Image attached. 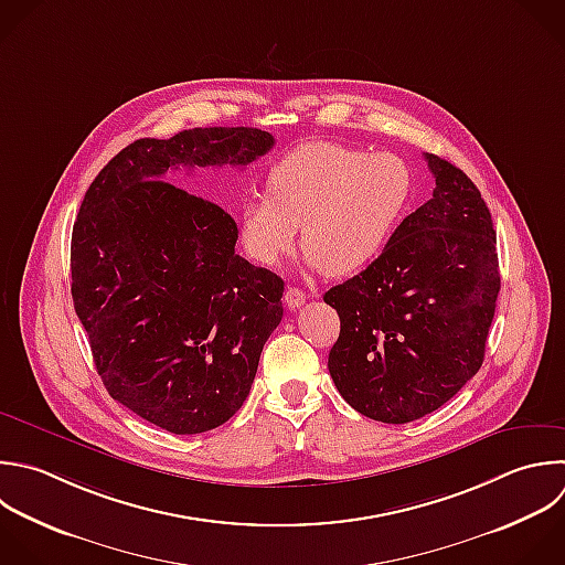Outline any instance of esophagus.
Instances as JSON below:
<instances>
[{"instance_id": "1", "label": "esophagus", "mask_w": 565, "mask_h": 565, "mask_svg": "<svg viewBox=\"0 0 565 565\" xmlns=\"http://www.w3.org/2000/svg\"><path fill=\"white\" fill-rule=\"evenodd\" d=\"M305 300H307V294H305L302 289H298V287H287V291H285V302H287L289 309H298L300 305H305Z\"/></svg>"}]
</instances>
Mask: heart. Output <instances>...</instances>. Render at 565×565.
<instances>
[{
  "instance_id": "obj_1",
  "label": "heart",
  "mask_w": 565,
  "mask_h": 565,
  "mask_svg": "<svg viewBox=\"0 0 565 565\" xmlns=\"http://www.w3.org/2000/svg\"><path fill=\"white\" fill-rule=\"evenodd\" d=\"M269 194L241 205L238 234L245 252L274 267L302 247L311 267L342 278L366 269L388 245L411 196L413 172L391 152L342 143H305L269 172Z\"/></svg>"
}]
</instances>
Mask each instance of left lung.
<instances>
[{"label": "left lung", "instance_id": "obj_1", "mask_svg": "<svg viewBox=\"0 0 565 565\" xmlns=\"http://www.w3.org/2000/svg\"><path fill=\"white\" fill-rule=\"evenodd\" d=\"M424 159L433 199L364 271L324 294L340 316L333 384L358 413L386 424L437 411L479 371L501 287L479 190L452 163Z\"/></svg>", "mask_w": 565, "mask_h": 565}]
</instances>
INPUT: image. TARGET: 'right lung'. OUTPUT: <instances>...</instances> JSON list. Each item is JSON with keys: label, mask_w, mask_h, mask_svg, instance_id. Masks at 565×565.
<instances>
[{"label": "right lung", "mask_w": 565, "mask_h": 565, "mask_svg": "<svg viewBox=\"0 0 565 565\" xmlns=\"http://www.w3.org/2000/svg\"><path fill=\"white\" fill-rule=\"evenodd\" d=\"M274 148L256 128H194L124 148L73 227L75 311L110 397L177 435L225 424L280 324L285 282L236 254L238 227L166 174L245 168Z\"/></svg>", "instance_id": "1"}]
</instances>
